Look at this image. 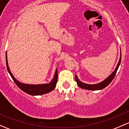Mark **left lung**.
<instances>
[{
    "mask_svg": "<svg viewBox=\"0 0 129 129\" xmlns=\"http://www.w3.org/2000/svg\"><path fill=\"white\" fill-rule=\"evenodd\" d=\"M120 61H121V53H120V59L119 61V63H118L117 65L116 68L115 69L114 71L107 78H106L104 81H103V82L100 83H98V84H85V83H82L81 81L79 80V79L78 78V76L76 75H75V80L76 81L77 84L78 85L79 87H80L81 88L84 89H87V90H101L104 89V87H106V86H108L110 83H111L113 79L115 77V74H116L118 68H119V65L120 64Z\"/></svg>",
    "mask_w": 129,
    "mask_h": 129,
    "instance_id": "8db88e82",
    "label": "left lung"
}]
</instances>
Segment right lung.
Instances as JSON below:
<instances>
[{
	"instance_id": "1",
	"label": "right lung",
	"mask_w": 129,
	"mask_h": 129,
	"mask_svg": "<svg viewBox=\"0 0 129 129\" xmlns=\"http://www.w3.org/2000/svg\"><path fill=\"white\" fill-rule=\"evenodd\" d=\"M6 65L7 68L8 72L10 74V76L12 77V79L15 83L17 84V86L24 91L26 93L30 94L32 95H42V94H45L48 92H51V91L54 89L56 85L57 81H58V70L56 71L55 76L53 77V79H52L51 82L48 84H38V85H31V84H22V83H20L19 81L17 80L12 74L11 73L9 69V65L7 63V52H6Z\"/></svg>"
}]
</instances>
